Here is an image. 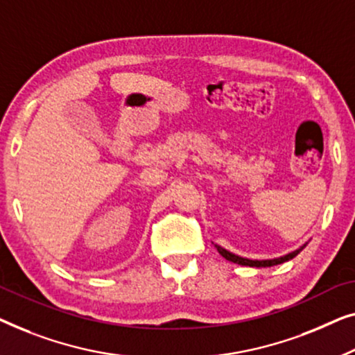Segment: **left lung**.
<instances>
[{
  "label": "left lung",
  "mask_w": 355,
  "mask_h": 355,
  "mask_svg": "<svg viewBox=\"0 0 355 355\" xmlns=\"http://www.w3.org/2000/svg\"><path fill=\"white\" fill-rule=\"evenodd\" d=\"M307 244V243H306ZM306 244L301 246L296 251L286 254V256H282V257H277V259H266V261H252V259H246V257H241V256H236V254L227 251V249H223L222 246H218L216 244L218 254H220L222 257H225L227 261L233 262V263H238V266H248V267H272V266H278V263H283L286 261H291L293 257H296L299 252L302 251L304 248H306Z\"/></svg>",
  "instance_id": "8db88e82"
}]
</instances>
